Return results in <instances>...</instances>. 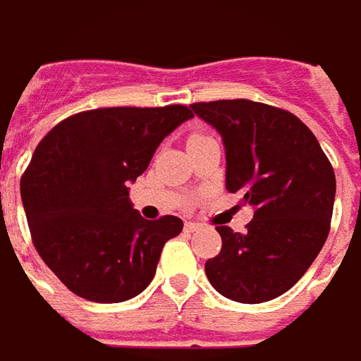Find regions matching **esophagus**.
Segmentation results:
<instances>
[{"label": "esophagus", "mask_w": 361, "mask_h": 361, "mask_svg": "<svg viewBox=\"0 0 361 361\" xmlns=\"http://www.w3.org/2000/svg\"><path fill=\"white\" fill-rule=\"evenodd\" d=\"M202 230V226L200 224H195V221H188L185 224V231H190V233H193V231H200Z\"/></svg>", "instance_id": "1"}]
</instances>
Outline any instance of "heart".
Returning <instances> with one entry per match:
<instances>
[{
    "label": "heart",
    "instance_id": "b5f03b06",
    "mask_svg": "<svg viewBox=\"0 0 361 361\" xmlns=\"http://www.w3.org/2000/svg\"><path fill=\"white\" fill-rule=\"evenodd\" d=\"M195 135H197V133H195Z\"/></svg>",
    "mask_w": 361,
    "mask_h": 361
}]
</instances>
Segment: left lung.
<instances>
[{"mask_svg":"<svg viewBox=\"0 0 361 361\" xmlns=\"http://www.w3.org/2000/svg\"><path fill=\"white\" fill-rule=\"evenodd\" d=\"M226 145V190L254 205L240 233L218 226L221 250L205 276L221 295L242 304L278 298L300 280L324 247L336 176L316 135L288 109L250 99L192 104Z\"/></svg>","mask_w":361,"mask_h":361,"instance_id":"1","label":"left lung"}]
</instances>
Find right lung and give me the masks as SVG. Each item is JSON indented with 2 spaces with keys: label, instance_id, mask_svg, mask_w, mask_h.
I'll return each mask as SVG.
<instances>
[{
  "label": "right lung",
  "instance_id": "add662e5",
  "mask_svg": "<svg viewBox=\"0 0 361 361\" xmlns=\"http://www.w3.org/2000/svg\"><path fill=\"white\" fill-rule=\"evenodd\" d=\"M193 118L188 106L99 107L59 121L21 176V202L45 266L69 292L118 304L156 276L183 221L143 219L128 183L147 169L164 137Z\"/></svg>",
  "mask_w": 361,
  "mask_h": 361
}]
</instances>
